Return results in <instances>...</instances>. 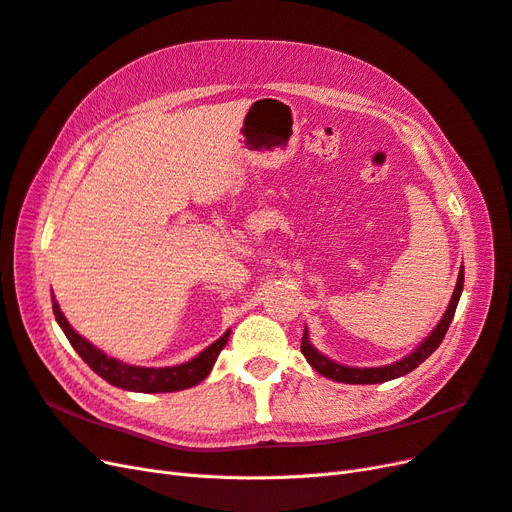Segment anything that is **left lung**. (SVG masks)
<instances>
[{
    "mask_svg": "<svg viewBox=\"0 0 512 512\" xmlns=\"http://www.w3.org/2000/svg\"><path fill=\"white\" fill-rule=\"evenodd\" d=\"M461 290H463V265H461V271H459V277H457V286H455V292L451 297V303H448V309L444 312L442 320L438 322V327L433 329L429 333V337L425 339V342L414 348L408 356H404L401 361H395L391 365H382V367H348V365H339L335 361H331L329 356L320 354L312 342H309V333L305 329L303 333V339H301V352L307 359V363L312 365L318 374L327 376L335 382H346V384H378V382H386V380H395V378H401L410 374L412 369H416L418 365H421L427 356H431V352L436 350L442 339L448 331V327H451L453 322V316H455V309H457V303H459V297H461Z\"/></svg>",
    "mask_w": 512,
    "mask_h": 512,
    "instance_id": "8db88e82",
    "label": "left lung"
}]
</instances>
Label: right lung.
<instances>
[{"mask_svg":"<svg viewBox=\"0 0 512 512\" xmlns=\"http://www.w3.org/2000/svg\"><path fill=\"white\" fill-rule=\"evenodd\" d=\"M53 314L61 331L66 333L72 348L79 352L81 359L94 369L100 378H104L108 384L119 386L123 391H134V393H173V391L190 389V386L203 382L211 374L215 361H218V354L222 352V348L226 346L230 337V329H228L218 342L207 346L188 363H181L175 367H136V365L117 361L113 356L98 350L94 344H89L85 337H81L70 327V322L66 320L64 314H61L59 303L55 299H53Z\"/></svg>","mask_w":512,"mask_h":512,"instance_id":"add662e5","label":"right lung"}]
</instances>
